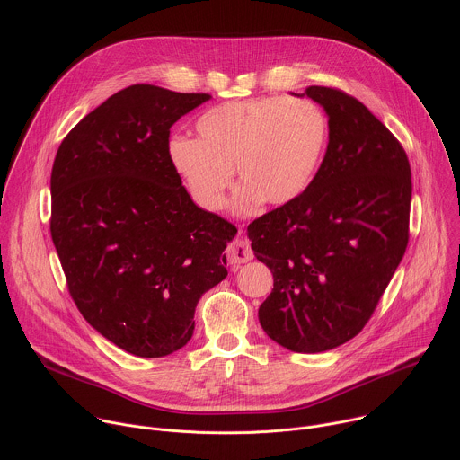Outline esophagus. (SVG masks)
I'll use <instances>...</instances> for the list:
<instances>
[{
  "label": "esophagus",
  "mask_w": 460,
  "mask_h": 460,
  "mask_svg": "<svg viewBox=\"0 0 460 460\" xmlns=\"http://www.w3.org/2000/svg\"><path fill=\"white\" fill-rule=\"evenodd\" d=\"M252 258V251L245 240H234L226 251V261L233 268H238Z\"/></svg>",
  "instance_id": "obj_1"
}]
</instances>
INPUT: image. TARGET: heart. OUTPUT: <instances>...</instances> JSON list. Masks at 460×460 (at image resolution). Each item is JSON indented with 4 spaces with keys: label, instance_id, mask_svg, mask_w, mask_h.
Returning a JSON list of instances; mask_svg holds the SVG:
<instances>
[{
    "label": "heart",
    "instance_id": "b5f03b06",
    "mask_svg": "<svg viewBox=\"0 0 460 460\" xmlns=\"http://www.w3.org/2000/svg\"><path fill=\"white\" fill-rule=\"evenodd\" d=\"M199 140L172 137L167 155L194 202L206 211L224 206L236 167L242 181L233 199L236 213L261 202L286 206L309 189L330 140L322 109L304 98L268 96L226 102L196 119Z\"/></svg>",
    "mask_w": 460,
    "mask_h": 460
}]
</instances>
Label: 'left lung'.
<instances>
[{
    "mask_svg": "<svg viewBox=\"0 0 460 460\" xmlns=\"http://www.w3.org/2000/svg\"><path fill=\"white\" fill-rule=\"evenodd\" d=\"M304 94L330 118L322 165L298 200L256 218L247 234L275 279L260 325L289 351L322 353L362 332L401 264L411 169L399 140L357 98L318 85Z\"/></svg>",
    "mask_w": 460,
    "mask_h": 460,
    "instance_id": "1",
    "label": "left lung"
}]
</instances>
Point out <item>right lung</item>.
<instances>
[{"label":"right lung","instance_id":"add662e5","mask_svg":"<svg viewBox=\"0 0 460 460\" xmlns=\"http://www.w3.org/2000/svg\"><path fill=\"white\" fill-rule=\"evenodd\" d=\"M211 100L130 85L61 142L50 174V234L84 318L119 349L183 348L200 296L227 277L236 227L196 206L172 169L171 127Z\"/></svg>","mask_w":460,"mask_h":460}]
</instances>
